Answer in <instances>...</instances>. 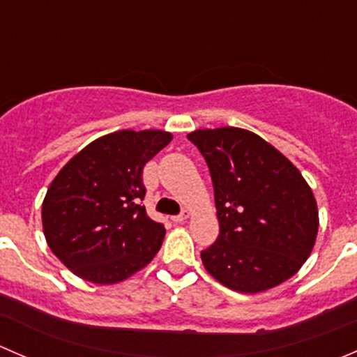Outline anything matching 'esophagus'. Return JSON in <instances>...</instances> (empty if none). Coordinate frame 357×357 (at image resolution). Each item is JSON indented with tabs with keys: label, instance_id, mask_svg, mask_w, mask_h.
Here are the masks:
<instances>
[{
	"label": "esophagus",
	"instance_id": "1",
	"mask_svg": "<svg viewBox=\"0 0 357 357\" xmlns=\"http://www.w3.org/2000/svg\"><path fill=\"white\" fill-rule=\"evenodd\" d=\"M188 218H190V212L188 211H183L181 214L174 215V218H172V221H174V222H185Z\"/></svg>",
	"mask_w": 357,
	"mask_h": 357
}]
</instances>
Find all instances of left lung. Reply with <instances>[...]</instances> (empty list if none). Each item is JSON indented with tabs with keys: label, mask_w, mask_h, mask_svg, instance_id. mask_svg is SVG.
Segmentation results:
<instances>
[{
	"label": "left lung",
	"mask_w": 357,
	"mask_h": 357,
	"mask_svg": "<svg viewBox=\"0 0 357 357\" xmlns=\"http://www.w3.org/2000/svg\"><path fill=\"white\" fill-rule=\"evenodd\" d=\"M208 165L219 236L202 250L205 269L228 289L257 294L307 261L318 207L298 169L261 136L240 128L188 135Z\"/></svg>",
	"instance_id": "obj_1"
}]
</instances>
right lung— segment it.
<instances>
[{
    "mask_svg": "<svg viewBox=\"0 0 357 357\" xmlns=\"http://www.w3.org/2000/svg\"><path fill=\"white\" fill-rule=\"evenodd\" d=\"M172 135L115 131L63 165L43 202V229L53 254L86 282L110 285L145 268L164 240L146 215L143 167Z\"/></svg>",
    "mask_w": 357,
    "mask_h": 357,
    "instance_id": "right-lung-1",
    "label": "right lung"
}]
</instances>
